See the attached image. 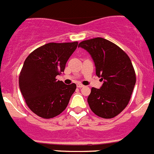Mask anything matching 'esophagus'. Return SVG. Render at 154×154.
Segmentation results:
<instances>
[{
  "mask_svg": "<svg viewBox=\"0 0 154 154\" xmlns=\"http://www.w3.org/2000/svg\"><path fill=\"white\" fill-rule=\"evenodd\" d=\"M84 87V85H82V84H77V88H83Z\"/></svg>",
  "mask_w": 154,
  "mask_h": 154,
  "instance_id": "34e87169",
  "label": "esophagus"
}]
</instances>
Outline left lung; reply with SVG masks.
I'll use <instances>...</instances> for the list:
<instances>
[{
    "label": "left lung",
    "mask_w": 154,
    "mask_h": 154,
    "mask_svg": "<svg viewBox=\"0 0 154 154\" xmlns=\"http://www.w3.org/2000/svg\"><path fill=\"white\" fill-rule=\"evenodd\" d=\"M96 66V74L103 84L92 88L88 97L91 111L100 118H112L128 105L135 85V73L127 54L113 42L100 37L81 42Z\"/></svg>",
    "instance_id": "obj_1"
}]
</instances>
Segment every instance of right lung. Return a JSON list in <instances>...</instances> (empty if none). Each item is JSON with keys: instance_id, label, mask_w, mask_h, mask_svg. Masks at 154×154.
Segmentation results:
<instances>
[{"instance_id": "obj_1", "label": "right lung", "mask_w": 154, "mask_h": 154, "mask_svg": "<svg viewBox=\"0 0 154 154\" xmlns=\"http://www.w3.org/2000/svg\"><path fill=\"white\" fill-rule=\"evenodd\" d=\"M78 42H50L32 51L24 62L19 75V88L29 109L48 119L65 110L76 85H65L56 76L64 71L66 63Z\"/></svg>"}]
</instances>
